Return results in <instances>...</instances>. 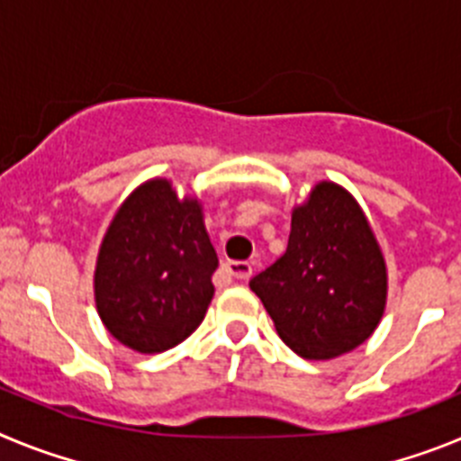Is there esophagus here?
Listing matches in <instances>:
<instances>
[{
	"label": "esophagus",
	"mask_w": 461,
	"mask_h": 461,
	"mask_svg": "<svg viewBox=\"0 0 461 461\" xmlns=\"http://www.w3.org/2000/svg\"><path fill=\"white\" fill-rule=\"evenodd\" d=\"M226 272L230 276H235V279L247 281L251 276V272H254V267L249 263H244V260H230V263H226Z\"/></svg>",
	"instance_id": "1"
}]
</instances>
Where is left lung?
I'll list each match as a JSON object with an SVG mask.
<instances>
[{
  "instance_id": "left-lung-1",
  "label": "left lung",
  "mask_w": 461,
  "mask_h": 461,
  "mask_svg": "<svg viewBox=\"0 0 461 461\" xmlns=\"http://www.w3.org/2000/svg\"><path fill=\"white\" fill-rule=\"evenodd\" d=\"M284 344L307 360L353 351L376 330L388 276L367 219L332 182L293 210L286 254L249 281Z\"/></svg>"
}]
</instances>
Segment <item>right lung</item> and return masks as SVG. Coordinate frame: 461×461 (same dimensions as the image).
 Returning a JSON list of instances; mask_svg holds the SVG:
<instances>
[{"mask_svg":"<svg viewBox=\"0 0 461 461\" xmlns=\"http://www.w3.org/2000/svg\"><path fill=\"white\" fill-rule=\"evenodd\" d=\"M217 266L198 201H180L168 180L138 186L117 210L96 260L101 321L133 351H168L205 319Z\"/></svg>","mask_w":461,"mask_h":461,"instance_id":"right-lung-1","label":"right lung"}]
</instances>
